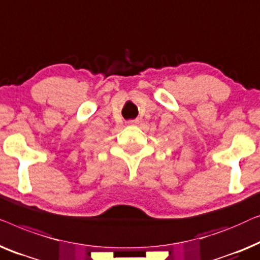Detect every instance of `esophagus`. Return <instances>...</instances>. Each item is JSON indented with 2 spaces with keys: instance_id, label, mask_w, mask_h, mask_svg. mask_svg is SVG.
Here are the masks:
<instances>
[{
  "instance_id": "1",
  "label": "esophagus",
  "mask_w": 260,
  "mask_h": 260,
  "mask_svg": "<svg viewBox=\"0 0 260 260\" xmlns=\"http://www.w3.org/2000/svg\"><path fill=\"white\" fill-rule=\"evenodd\" d=\"M134 123H137L135 120H129V121H128V125H134Z\"/></svg>"
}]
</instances>
